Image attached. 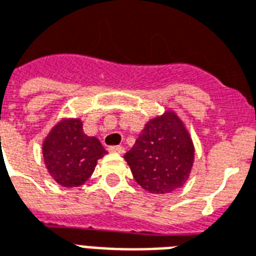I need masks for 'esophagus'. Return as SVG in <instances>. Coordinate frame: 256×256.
Segmentation results:
<instances>
[{
  "mask_svg": "<svg viewBox=\"0 0 256 256\" xmlns=\"http://www.w3.org/2000/svg\"><path fill=\"white\" fill-rule=\"evenodd\" d=\"M108 150L112 152V154H123V152H124V148L120 146V145H114V146H110Z\"/></svg>",
  "mask_w": 256,
  "mask_h": 256,
  "instance_id": "34e87169",
  "label": "esophagus"
}]
</instances>
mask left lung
<instances>
[{
	"mask_svg": "<svg viewBox=\"0 0 256 256\" xmlns=\"http://www.w3.org/2000/svg\"><path fill=\"white\" fill-rule=\"evenodd\" d=\"M124 159L141 188L156 194L172 193L189 178L194 146L182 120L167 110L145 123Z\"/></svg>",
	"mask_w": 256,
	"mask_h": 256,
	"instance_id": "8db88e82",
	"label": "left lung"
}]
</instances>
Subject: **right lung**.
<instances>
[{
	"instance_id": "1",
	"label": "right lung",
	"mask_w": 256,
	"mask_h": 256,
	"mask_svg": "<svg viewBox=\"0 0 256 256\" xmlns=\"http://www.w3.org/2000/svg\"><path fill=\"white\" fill-rule=\"evenodd\" d=\"M82 126L79 118H64L53 126L42 144L48 172L66 188L84 185L94 172L97 160L106 154L98 140L84 133Z\"/></svg>"
}]
</instances>
